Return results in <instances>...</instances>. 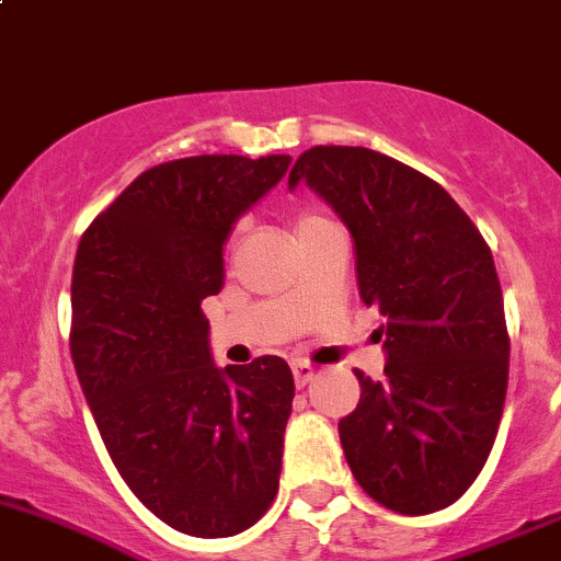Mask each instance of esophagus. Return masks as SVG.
<instances>
[{
  "mask_svg": "<svg viewBox=\"0 0 561 561\" xmlns=\"http://www.w3.org/2000/svg\"><path fill=\"white\" fill-rule=\"evenodd\" d=\"M291 369H294V383H297V389H305V386L316 378V369L310 367L308 362H294Z\"/></svg>",
  "mask_w": 561,
  "mask_h": 561,
  "instance_id": "1",
  "label": "esophagus"
}]
</instances>
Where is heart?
Listing matches in <instances>:
<instances>
[{"mask_svg": "<svg viewBox=\"0 0 561 561\" xmlns=\"http://www.w3.org/2000/svg\"><path fill=\"white\" fill-rule=\"evenodd\" d=\"M323 221H329V218L323 216V213H319V210H302L297 216V232H302V229L316 227V224H323Z\"/></svg>", "mask_w": 561, "mask_h": 561, "instance_id": "heart-1", "label": "heart"}]
</instances>
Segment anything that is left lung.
Instances as JSON below:
<instances>
[{"instance_id": "1", "label": "left lung", "mask_w": 561, "mask_h": 561, "mask_svg": "<svg viewBox=\"0 0 561 561\" xmlns=\"http://www.w3.org/2000/svg\"><path fill=\"white\" fill-rule=\"evenodd\" d=\"M354 238L362 302L386 323L383 378L340 419L356 483L389 511L424 516L459 500L486 465L507 391L494 259L451 194L369 148L316 146L294 161Z\"/></svg>"}]
</instances>
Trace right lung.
Segmentation results:
<instances>
[{
    "mask_svg": "<svg viewBox=\"0 0 561 561\" xmlns=\"http://www.w3.org/2000/svg\"><path fill=\"white\" fill-rule=\"evenodd\" d=\"M291 156H188L137 175L80 238L75 373L115 470L194 538L253 527L278 494L294 378L280 356L213 365L202 299L224 286L234 221Z\"/></svg>",
    "mask_w": 561,
    "mask_h": 561,
    "instance_id": "obj_1",
    "label": "right lung"
}]
</instances>
